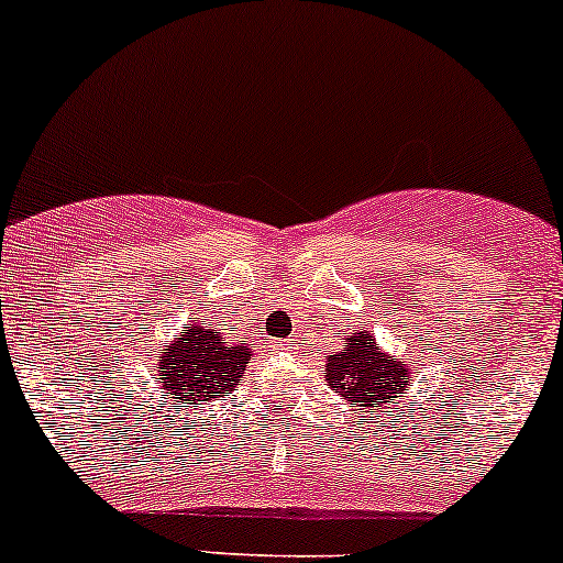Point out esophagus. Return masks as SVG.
Wrapping results in <instances>:
<instances>
[{"label":"esophagus","mask_w":563,"mask_h":563,"mask_svg":"<svg viewBox=\"0 0 563 563\" xmlns=\"http://www.w3.org/2000/svg\"><path fill=\"white\" fill-rule=\"evenodd\" d=\"M277 350H294V339H280V342H275Z\"/></svg>","instance_id":"34e87169"}]
</instances>
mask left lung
<instances>
[{
  "instance_id": "left-lung-1",
  "label": "left lung",
  "mask_w": 563,
  "mask_h": 563,
  "mask_svg": "<svg viewBox=\"0 0 563 563\" xmlns=\"http://www.w3.org/2000/svg\"><path fill=\"white\" fill-rule=\"evenodd\" d=\"M325 379L352 406L393 404L404 393L406 382H411V368L400 357L385 355L376 347V339L368 331L350 336L342 352L329 355L325 361Z\"/></svg>"
}]
</instances>
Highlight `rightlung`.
Wrapping results in <instances>:
<instances>
[{
  "instance_id": "add662e5",
  "label": "right lung",
  "mask_w": 563,
  "mask_h": 563,
  "mask_svg": "<svg viewBox=\"0 0 563 563\" xmlns=\"http://www.w3.org/2000/svg\"><path fill=\"white\" fill-rule=\"evenodd\" d=\"M249 361L251 347L227 342L224 333L206 323H187L159 357V390H168L176 404L224 398L243 379Z\"/></svg>"
}]
</instances>
